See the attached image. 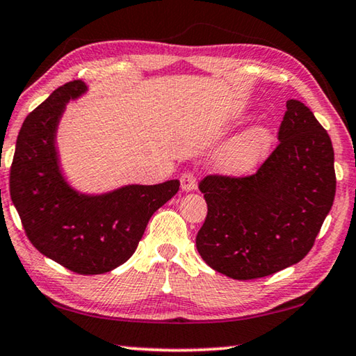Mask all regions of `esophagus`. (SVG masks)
Instances as JSON below:
<instances>
[{"mask_svg": "<svg viewBox=\"0 0 356 356\" xmlns=\"http://www.w3.org/2000/svg\"><path fill=\"white\" fill-rule=\"evenodd\" d=\"M197 182H196V176L193 172H185L180 177V188L184 191H193L196 190Z\"/></svg>", "mask_w": 356, "mask_h": 356, "instance_id": "obj_1", "label": "esophagus"}]
</instances>
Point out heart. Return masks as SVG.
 Here are the masks:
<instances>
[{
	"instance_id": "b5f03b06",
	"label": "heart",
	"mask_w": 356,
	"mask_h": 356,
	"mask_svg": "<svg viewBox=\"0 0 356 356\" xmlns=\"http://www.w3.org/2000/svg\"><path fill=\"white\" fill-rule=\"evenodd\" d=\"M272 131L265 125H252L220 150L216 166L231 177H242L256 170L272 147Z\"/></svg>"
}]
</instances>
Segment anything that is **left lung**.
Wrapping results in <instances>:
<instances>
[{"label": "left lung", "mask_w": 356, "mask_h": 356, "mask_svg": "<svg viewBox=\"0 0 356 356\" xmlns=\"http://www.w3.org/2000/svg\"><path fill=\"white\" fill-rule=\"evenodd\" d=\"M280 144L254 176H207V218L196 248L232 280H256L300 262L334 201V150L314 114L287 100Z\"/></svg>", "instance_id": "8db88e82"}]
</instances>
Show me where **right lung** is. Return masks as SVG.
<instances>
[{"instance_id":"obj_1","label":"right lung","mask_w":356,"mask_h":356,"mask_svg":"<svg viewBox=\"0 0 356 356\" xmlns=\"http://www.w3.org/2000/svg\"><path fill=\"white\" fill-rule=\"evenodd\" d=\"M86 92L83 81H70L28 114L15 144L10 197L29 242L42 254L75 273L100 275L129 261L150 216L176 195L180 182L129 184L104 193L70 185L58 129L69 102Z\"/></svg>"}]
</instances>
